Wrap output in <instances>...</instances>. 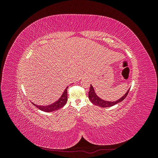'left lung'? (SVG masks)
<instances>
[{
  "instance_id": "left-lung-1",
  "label": "left lung",
  "mask_w": 158,
  "mask_h": 158,
  "mask_svg": "<svg viewBox=\"0 0 158 158\" xmlns=\"http://www.w3.org/2000/svg\"><path fill=\"white\" fill-rule=\"evenodd\" d=\"M130 89H128V90L127 92V93L123 95L122 98H121L120 99H118V100L115 102H109V101H106V100H103L102 99H101L100 98H99L98 95H96L95 92V90L93 88V86L92 85H90V89H89V92L88 93V97L89 99L92 103H94V105L97 106H99L101 107H112L114 105L117 104L118 103L121 102L123 100H124L125 99V98L127 96V95L128 94V92Z\"/></svg>"
}]
</instances>
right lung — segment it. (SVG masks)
Masks as SVG:
<instances>
[{
    "instance_id": "right-lung-1",
    "label": "right lung",
    "mask_w": 158,
    "mask_h": 158,
    "mask_svg": "<svg viewBox=\"0 0 158 158\" xmlns=\"http://www.w3.org/2000/svg\"><path fill=\"white\" fill-rule=\"evenodd\" d=\"M69 87H66V89H64L63 94H62V95L60 96V98L56 101L55 102H54L53 103L48 105V106H38V105L34 104L33 105L35 107H37L38 109L41 110L45 112H52L54 111H56V110H59V109L63 107L64 105L66 104V103L67 102V89Z\"/></svg>"
}]
</instances>
